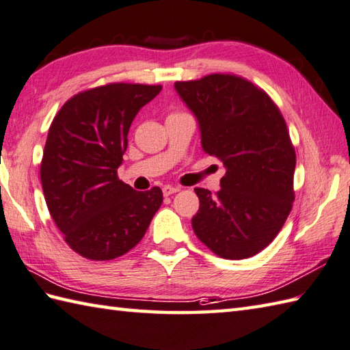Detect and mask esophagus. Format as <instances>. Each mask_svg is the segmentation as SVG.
I'll return each mask as SVG.
<instances>
[{
	"instance_id": "obj_1",
	"label": "esophagus",
	"mask_w": 350,
	"mask_h": 350,
	"mask_svg": "<svg viewBox=\"0 0 350 350\" xmlns=\"http://www.w3.org/2000/svg\"><path fill=\"white\" fill-rule=\"evenodd\" d=\"M180 190H181V187H178V185H165V187H163V195L169 196L172 193H176V191H180Z\"/></svg>"
}]
</instances>
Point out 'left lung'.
Listing matches in <instances>:
<instances>
[{
  "mask_svg": "<svg viewBox=\"0 0 350 350\" xmlns=\"http://www.w3.org/2000/svg\"><path fill=\"white\" fill-rule=\"evenodd\" d=\"M193 113L201 145L224 163L220 190L196 187L191 226L202 243L226 260H243L272 243L295 201L296 154L280 109L241 77L211 74L176 81Z\"/></svg>",
  "mask_w": 350,
  "mask_h": 350,
  "instance_id": "1",
  "label": "left lung"
}]
</instances>
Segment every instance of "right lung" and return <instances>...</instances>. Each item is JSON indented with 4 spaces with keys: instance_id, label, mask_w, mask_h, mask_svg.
<instances>
[{
    "instance_id": "right-lung-1",
    "label": "right lung",
    "mask_w": 350,
    "mask_h": 350,
    "mask_svg": "<svg viewBox=\"0 0 350 350\" xmlns=\"http://www.w3.org/2000/svg\"><path fill=\"white\" fill-rule=\"evenodd\" d=\"M161 85L113 83L65 103L49 126L40 180L46 206L65 241L84 258L126 254L160 208V187L135 191L118 178L128 131Z\"/></svg>"
}]
</instances>
